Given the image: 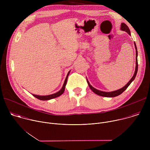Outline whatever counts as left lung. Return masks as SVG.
Returning <instances> with one entry per match:
<instances>
[{"label":"left lung","mask_w":150,"mask_h":150,"mask_svg":"<svg viewBox=\"0 0 150 150\" xmlns=\"http://www.w3.org/2000/svg\"><path fill=\"white\" fill-rule=\"evenodd\" d=\"M122 31H125V32H126L127 33L129 34V35H131V33H130V30L129 29V28H128V27L124 23H122L121 24V28H120ZM134 45H135V50H136V68H135V73H134V76H132V78H131V79L127 82V83L125 85V87H123V88L118 90H116V91H112V92H104V91H100V90H98L96 88H94V87H93L91 85H90V83H89L87 79V83L89 85L90 88H91V90L94 93H96V94L98 95V96H103V97H116L117 96H119L120 94H121L127 87L129 85L131 84V83L134 80V79L135 78V76L137 75V71H138V59H137V57H138V51H137V46H136V44L135 42H134Z\"/></svg>","instance_id":"1"}]
</instances>
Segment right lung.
I'll return each instance as SVG.
<instances>
[{
	"label": "right lung",
	"mask_w": 150,
	"mask_h": 150,
	"mask_svg": "<svg viewBox=\"0 0 150 150\" xmlns=\"http://www.w3.org/2000/svg\"><path fill=\"white\" fill-rule=\"evenodd\" d=\"M69 72H70V71L68 73V75H67V78L65 80V82H64V83H63V85L62 89L59 91H58L57 93H54L53 94H51V95H49V96H37V95H35V94H33V96L34 97H36L37 98L40 100H50V99H52V98H56V97L60 96V95H62L64 93V91H65V86L67 85L68 77V75L69 74Z\"/></svg>",
	"instance_id": "1"
}]
</instances>
